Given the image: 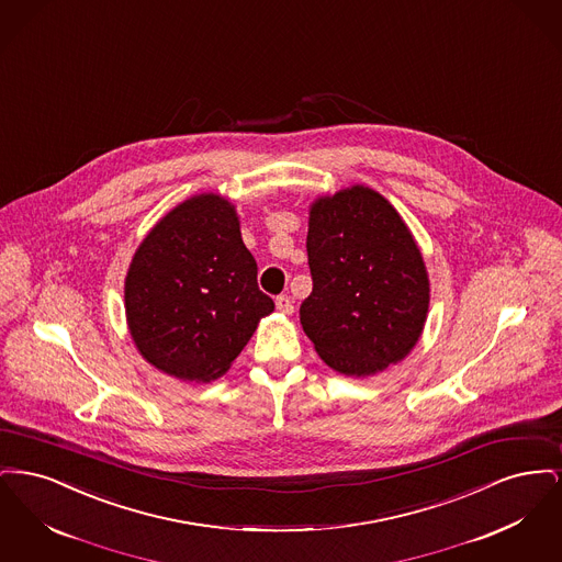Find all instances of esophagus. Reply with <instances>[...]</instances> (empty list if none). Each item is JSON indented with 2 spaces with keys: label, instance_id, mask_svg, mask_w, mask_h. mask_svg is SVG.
<instances>
[{
  "label": "esophagus",
  "instance_id": "1",
  "mask_svg": "<svg viewBox=\"0 0 562 562\" xmlns=\"http://www.w3.org/2000/svg\"><path fill=\"white\" fill-rule=\"evenodd\" d=\"M276 307H278V312H280V314H284V316H293V299H291L289 294H280V296L276 299Z\"/></svg>",
  "mask_w": 562,
  "mask_h": 562
}]
</instances>
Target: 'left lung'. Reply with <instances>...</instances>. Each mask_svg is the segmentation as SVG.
Listing matches in <instances>:
<instances>
[{"mask_svg": "<svg viewBox=\"0 0 562 562\" xmlns=\"http://www.w3.org/2000/svg\"><path fill=\"white\" fill-rule=\"evenodd\" d=\"M314 280L299 316L337 373L371 376L402 362L428 321L429 276L401 213L374 189L349 186L310 204Z\"/></svg>", "mask_w": 562, "mask_h": 562, "instance_id": "obj_1", "label": "left lung"}]
</instances>
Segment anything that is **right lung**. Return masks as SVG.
Listing matches in <instances>:
<instances>
[{
    "label": "right lung",
    "instance_id": "right-lung-1",
    "mask_svg": "<svg viewBox=\"0 0 562 562\" xmlns=\"http://www.w3.org/2000/svg\"><path fill=\"white\" fill-rule=\"evenodd\" d=\"M124 307L134 346L161 373L195 383L227 373L273 312L236 204L206 191L164 214L134 250Z\"/></svg>",
    "mask_w": 562,
    "mask_h": 562
}]
</instances>
